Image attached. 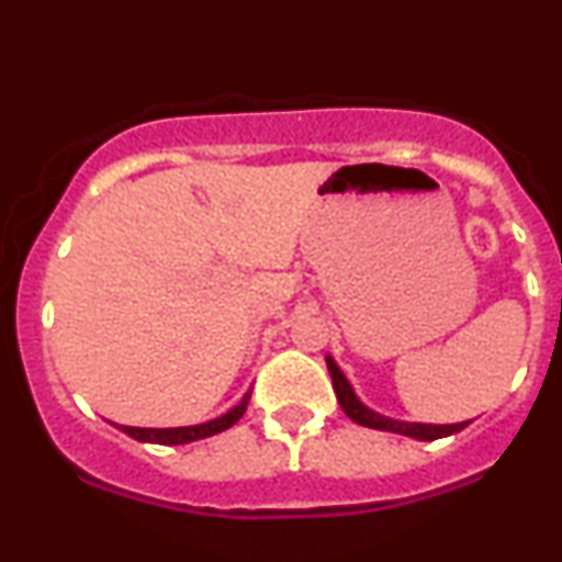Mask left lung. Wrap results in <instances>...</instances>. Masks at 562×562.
Returning a JSON list of instances; mask_svg holds the SVG:
<instances>
[{
	"label": "left lung",
	"mask_w": 562,
	"mask_h": 562,
	"mask_svg": "<svg viewBox=\"0 0 562 562\" xmlns=\"http://www.w3.org/2000/svg\"><path fill=\"white\" fill-rule=\"evenodd\" d=\"M327 369H329V376H333V387H335L337 401H340V408L346 411L348 418H353L356 424H361V427L395 431V435H405V437H414V439H424V442H431V439L456 435V431H461L471 424V422H461V424H408V422H395V418H387L382 414H374V411L367 408V405L358 401L353 387H350V382L346 380V374H342L340 367H337V363L333 361V356H327Z\"/></svg>",
	"instance_id": "1"
}]
</instances>
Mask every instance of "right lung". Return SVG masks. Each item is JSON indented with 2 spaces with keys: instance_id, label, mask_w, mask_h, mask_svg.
Here are the masks:
<instances>
[{
  "instance_id": "1",
  "label": "right lung",
  "mask_w": 562,
  "mask_h": 562,
  "mask_svg": "<svg viewBox=\"0 0 562 562\" xmlns=\"http://www.w3.org/2000/svg\"><path fill=\"white\" fill-rule=\"evenodd\" d=\"M251 401V392L240 397V403L235 408H229L225 416L214 418V422L206 424H195V427H175V429H140V427H123L125 435H131L138 442H157V445H186V442H195V439H204L212 435H220L233 427L238 418L246 414V405Z\"/></svg>"
}]
</instances>
